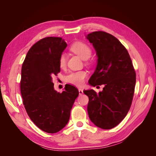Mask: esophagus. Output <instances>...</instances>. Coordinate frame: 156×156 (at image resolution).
Returning a JSON list of instances; mask_svg holds the SVG:
<instances>
[{"label":"esophagus","instance_id":"1","mask_svg":"<svg viewBox=\"0 0 156 156\" xmlns=\"http://www.w3.org/2000/svg\"><path fill=\"white\" fill-rule=\"evenodd\" d=\"M83 94V90L82 89L79 88V94L80 96H81V95H82Z\"/></svg>","mask_w":156,"mask_h":156}]
</instances>
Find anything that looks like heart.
Segmentation results:
<instances>
[{
  "mask_svg": "<svg viewBox=\"0 0 156 156\" xmlns=\"http://www.w3.org/2000/svg\"><path fill=\"white\" fill-rule=\"evenodd\" d=\"M70 50L84 60H88L92 54L90 48L86 44L80 41L73 44L70 47ZM66 65V55L63 53L60 56L59 66L61 68H65ZM87 75L88 73L86 71L82 70L73 72L66 77V81L69 84H73L75 86L81 87L84 83Z\"/></svg>",
  "mask_w": 156,
  "mask_h": 156,
  "instance_id": "b5f03b06",
  "label": "heart"
}]
</instances>
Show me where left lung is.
Instances as JSON below:
<instances>
[{
    "mask_svg": "<svg viewBox=\"0 0 156 156\" xmlns=\"http://www.w3.org/2000/svg\"><path fill=\"white\" fill-rule=\"evenodd\" d=\"M96 52V70L90 78V85L104 84L97 94L84 90L88 96V114L91 122L103 129L120 124L128 112L134 94L136 73L129 55L116 37L103 31L88 34Z\"/></svg>",
    "mask_w": 156,
    "mask_h": 156,
    "instance_id": "left-lung-1",
    "label": "left lung"
}]
</instances>
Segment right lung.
Returning a JSON list of instances; mask_svg holds the SVG:
<instances>
[{"label":"right lung","instance_id":"1","mask_svg":"<svg viewBox=\"0 0 156 156\" xmlns=\"http://www.w3.org/2000/svg\"><path fill=\"white\" fill-rule=\"evenodd\" d=\"M67 44L58 37H47L28 51L21 69L20 83L23 105L34 124L49 133L68 124L78 90L66 84L62 93L54 88L52 77L60 72L59 58Z\"/></svg>","mask_w":156,"mask_h":156}]
</instances>
